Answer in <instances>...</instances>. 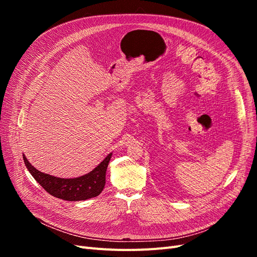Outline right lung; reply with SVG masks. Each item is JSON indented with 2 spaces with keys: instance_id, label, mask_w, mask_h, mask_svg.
<instances>
[{
  "instance_id": "right-lung-1",
  "label": "right lung",
  "mask_w": 257,
  "mask_h": 257,
  "mask_svg": "<svg viewBox=\"0 0 257 257\" xmlns=\"http://www.w3.org/2000/svg\"><path fill=\"white\" fill-rule=\"evenodd\" d=\"M111 155L112 153L108 154L91 173L73 179L58 178L40 172L30 164L25 154H23V161L30 174L50 195L60 199L77 201L96 197L103 191L106 183V170Z\"/></svg>"
}]
</instances>
